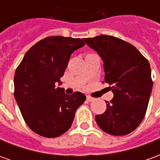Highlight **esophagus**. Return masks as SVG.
Here are the masks:
<instances>
[{
	"instance_id": "34e87169",
	"label": "esophagus",
	"mask_w": 160,
	"mask_h": 160,
	"mask_svg": "<svg viewBox=\"0 0 160 160\" xmlns=\"http://www.w3.org/2000/svg\"><path fill=\"white\" fill-rule=\"evenodd\" d=\"M87 100L88 101V102H92V101L95 100V98H94L90 97V96H87Z\"/></svg>"
}]
</instances>
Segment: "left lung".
<instances>
[{
	"label": "left lung",
	"instance_id": "obj_1",
	"mask_svg": "<svg viewBox=\"0 0 160 160\" xmlns=\"http://www.w3.org/2000/svg\"><path fill=\"white\" fill-rule=\"evenodd\" d=\"M104 62V81L114 94L106 111L95 120L111 135H125L140 125L152 89L148 61L134 46L118 38L100 35L84 38Z\"/></svg>",
	"mask_w": 160,
	"mask_h": 160
}]
</instances>
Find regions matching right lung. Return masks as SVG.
<instances>
[{
  "label": "right lung",
  "instance_id": "right-lung-1",
  "mask_svg": "<svg viewBox=\"0 0 160 160\" xmlns=\"http://www.w3.org/2000/svg\"><path fill=\"white\" fill-rule=\"evenodd\" d=\"M84 39L54 36L40 40L26 53L14 74V98L28 127L38 134L58 137L69 129L85 94L72 95L62 84L70 56Z\"/></svg>",
  "mask_w": 160,
  "mask_h": 160
}]
</instances>
